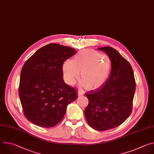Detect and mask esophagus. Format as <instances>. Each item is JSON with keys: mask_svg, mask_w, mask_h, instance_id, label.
I'll use <instances>...</instances> for the list:
<instances>
[{"mask_svg": "<svg viewBox=\"0 0 154 154\" xmlns=\"http://www.w3.org/2000/svg\"><path fill=\"white\" fill-rule=\"evenodd\" d=\"M83 94H84L83 91L80 90V89L78 91V95H79V96H82V95H83Z\"/></svg>", "mask_w": 154, "mask_h": 154, "instance_id": "1", "label": "esophagus"}]
</instances>
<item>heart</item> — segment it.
<instances>
[{
    "mask_svg": "<svg viewBox=\"0 0 154 154\" xmlns=\"http://www.w3.org/2000/svg\"><path fill=\"white\" fill-rule=\"evenodd\" d=\"M112 61L106 54L93 49L82 51L74 60H65L62 66L65 81L69 85L75 83L80 75L82 86L88 89H97L108 80L111 71Z\"/></svg>",
    "mask_w": 154,
    "mask_h": 154,
    "instance_id": "obj_1",
    "label": "heart"
}]
</instances>
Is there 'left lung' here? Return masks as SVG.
I'll return each instance as SVG.
<instances>
[{"label":"left lung","mask_w":154,"mask_h":154,"mask_svg":"<svg viewBox=\"0 0 154 154\" xmlns=\"http://www.w3.org/2000/svg\"><path fill=\"white\" fill-rule=\"evenodd\" d=\"M111 58L112 67L106 82L86 92L89 103L86 120L93 129L103 131L122 125L131 115L135 91V80L129 62L112 47L98 48Z\"/></svg>","instance_id":"8db88e82"}]
</instances>
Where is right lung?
<instances>
[{
	"mask_svg": "<svg viewBox=\"0 0 154 154\" xmlns=\"http://www.w3.org/2000/svg\"><path fill=\"white\" fill-rule=\"evenodd\" d=\"M76 50L50 43L37 50L24 63L19 95L24 116L32 123L53 127L63 119L68 104L77 98V90L63 79L64 62Z\"/></svg>",
	"mask_w": 154,
	"mask_h": 154,
	"instance_id": "add662e5",
	"label": "right lung"
}]
</instances>
